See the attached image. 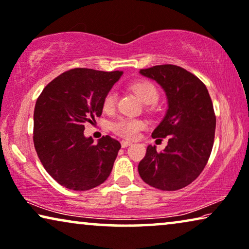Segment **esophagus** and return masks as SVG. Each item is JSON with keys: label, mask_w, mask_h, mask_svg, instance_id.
Masks as SVG:
<instances>
[{"label": "esophagus", "mask_w": 249, "mask_h": 249, "mask_svg": "<svg viewBox=\"0 0 249 249\" xmlns=\"http://www.w3.org/2000/svg\"><path fill=\"white\" fill-rule=\"evenodd\" d=\"M130 145H131V142H127V140H122V142H121L122 148H125V147H128V146H130Z\"/></svg>", "instance_id": "esophagus-1"}]
</instances>
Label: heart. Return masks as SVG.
I'll use <instances>...</instances> for the list:
<instances>
[{
  "label": "heart",
  "mask_w": 249,
  "mask_h": 249,
  "mask_svg": "<svg viewBox=\"0 0 249 249\" xmlns=\"http://www.w3.org/2000/svg\"><path fill=\"white\" fill-rule=\"evenodd\" d=\"M130 89L145 104L155 103L160 98V92L156 85L146 80L136 81L130 85ZM117 104V95L113 91H109L103 99V110L111 112ZM146 127V122L137 118H120L111 124V129L118 136L125 139H136L139 132Z\"/></svg>",
  "instance_id": "b5f03b06"
}]
</instances>
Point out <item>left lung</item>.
Returning <instances> with one entry per match:
<instances>
[{"instance_id":"1","label":"left lung","mask_w":249,"mask_h":249,"mask_svg":"<svg viewBox=\"0 0 249 249\" xmlns=\"http://www.w3.org/2000/svg\"><path fill=\"white\" fill-rule=\"evenodd\" d=\"M156 81L167 95L168 110L153 138L168 139L163 151L147 147L138 172L147 184L161 191H176L201 174L214 142L213 104L202 81L176 65H157L140 70Z\"/></svg>"}]
</instances>
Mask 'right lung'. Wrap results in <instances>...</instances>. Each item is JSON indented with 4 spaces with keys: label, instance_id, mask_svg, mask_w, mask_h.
I'll use <instances>...</instances> for the list:
<instances>
[{
    "label": "right lung",
    "instance_id": "obj_1",
    "mask_svg": "<svg viewBox=\"0 0 249 249\" xmlns=\"http://www.w3.org/2000/svg\"><path fill=\"white\" fill-rule=\"evenodd\" d=\"M122 71L73 68L53 80L37 99L34 143L47 173L74 191L98 186L109 178L118 140L103 136L98 143L84 136L85 124L102 114L103 99Z\"/></svg>",
    "mask_w": 249,
    "mask_h": 249
}]
</instances>
